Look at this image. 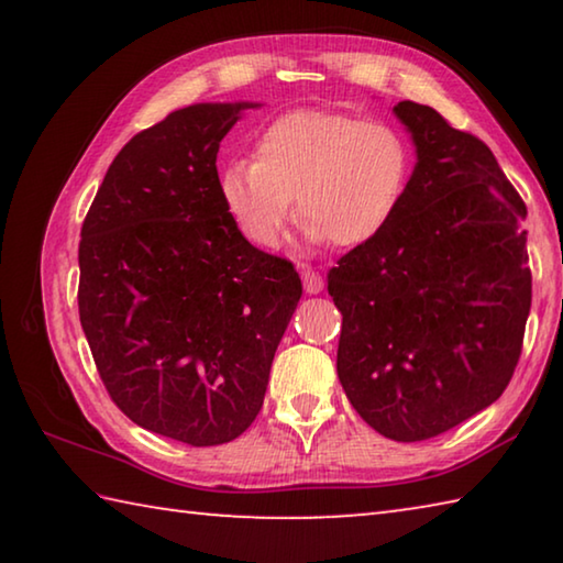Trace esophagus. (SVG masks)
I'll return each mask as SVG.
<instances>
[{"mask_svg":"<svg viewBox=\"0 0 563 563\" xmlns=\"http://www.w3.org/2000/svg\"><path fill=\"white\" fill-rule=\"evenodd\" d=\"M322 285H325V283H322V275L318 271L302 268V288H305V292L318 295L322 290Z\"/></svg>","mask_w":563,"mask_h":563,"instance_id":"esophagus-1","label":"esophagus"}]
</instances>
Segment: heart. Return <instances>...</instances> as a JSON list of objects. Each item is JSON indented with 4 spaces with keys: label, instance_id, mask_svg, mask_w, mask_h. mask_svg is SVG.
<instances>
[{
    "label": "heart",
    "instance_id": "1",
    "mask_svg": "<svg viewBox=\"0 0 563 563\" xmlns=\"http://www.w3.org/2000/svg\"><path fill=\"white\" fill-rule=\"evenodd\" d=\"M409 174L412 146L389 123L290 111L263 129L255 161L235 158L221 170L218 194L255 245L280 243L295 198L308 241L357 247L393 221Z\"/></svg>",
    "mask_w": 563,
    "mask_h": 563
}]
</instances>
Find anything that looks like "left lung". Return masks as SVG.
Listing matches in <instances>:
<instances>
[{"instance_id": "1", "label": "left lung", "mask_w": 563, "mask_h": 563, "mask_svg": "<svg viewBox=\"0 0 563 563\" xmlns=\"http://www.w3.org/2000/svg\"><path fill=\"white\" fill-rule=\"evenodd\" d=\"M417 166L393 221L328 273L338 377L375 432L422 442L507 389L531 308L527 218L482 139L399 101Z\"/></svg>"}]
</instances>
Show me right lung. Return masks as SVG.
I'll list each match as a JSON object with an SVG mask.
<instances>
[{
    "label": "right lung",
    "mask_w": 563,
    "mask_h": 563,
    "mask_svg": "<svg viewBox=\"0 0 563 563\" xmlns=\"http://www.w3.org/2000/svg\"><path fill=\"white\" fill-rule=\"evenodd\" d=\"M253 107L194 103L136 133L81 225L79 320L101 383L131 422L190 446L258 417L302 295L218 194V146Z\"/></svg>",
    "instance_id": "obj_1"
}]
</instances>
